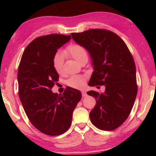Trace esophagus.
Here are the masks:
<instances>
[{
	"mask_svg": "<svg viewBox=\"0 0 156 156\" xmlns=\"http://www.w3.org/2000/svg\"><path fill=\"white\" fill-rule=\"evenodd\" d=\"M82 96H83V98H84V97H86L87 96V94L86 91H82Z\"/></svg>",
	"mask_w": 156,
	"mask_h": 156,
	"instance_id": "esophagus-1",
	"label": "esophagus"
}]
</instances>
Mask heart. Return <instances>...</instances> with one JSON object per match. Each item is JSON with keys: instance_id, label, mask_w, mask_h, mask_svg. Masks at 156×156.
<instances>
[{"instance_id": "b5f03b06", "label": "heart", "mask_w": 156, "mask_h": 156, "mask_svg": "<svg viewBox=\"0 0 156 156\" xmlns=\"http://www.w3.org/2000/svg\"><path fill=\"white\" fill-rule=\"evenodd\" d=\"M62 55L65 56H70L79 63L88 59V53L84 47L78 44H71L62 51ZM60 53H57L53 59V66L58 74L63 72V57ZM85 83V77L83 76H72L67 80V84L70 87L75 89L82 88Z\"/></svg>"}]
</instances>
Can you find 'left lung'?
Listing matches in <instances>:
<instances>
[{"instance_id":"left-lung-1","label":"left lung","mask_w":156,"mask_h":156,"mask_svg":"<svg viewBox=\"0 0 156 156\" xmlns=\"http://www.w3.org/2000/svg\"><path fill=\"white\" fill-rule=\"evenodd\" d=\"M72 36L93 60L94 71L89 85L105 87L104 93L87 92L96 101L89 113L91 122L101 130L117 129L130 114L138 91L133 56L122 39L109 30L91 29Z\"/></svg>"}]
</instances>
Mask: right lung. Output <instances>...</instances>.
Wrapping results in <instances>:
<instances>
[{"label": "right lung", "mask_w": 156, "mask_h": 156, "mask_svg": "<svg viewBox=\"0 0 156 156\" xmlns=\"http://www.w3.org/2000/svg\"><path fill=\"white\" fill-rule=\"evenodd\" d=\"M71 38L62 34L38 37L26 47L18 66V94L23 109L34 127L48 136L68 130L82 97L80 91L71 87L61 95L51 91L59 78L53 59L58 49Z\"/></svg>", "instance_id": "obj_1"}]
</instances>
